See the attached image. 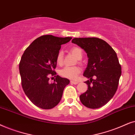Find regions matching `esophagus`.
Instances as JSON below:
<instances>
[{
  "mask_svg": "<svg viewBox=\"0 0 135 135\" xmlns=\"http://www.w3.org/2000/svg\"><path fill=\"white\" fill-rule=\"evenodd\" d=\"M78 81H71L70 83L71 84H77L78 83Z\"/></svg>",
  "mask_w": 135,
  "mask_h": 135,
  "instance_id": "obj_1",
  "label": "esophagus"
}]
</instances>
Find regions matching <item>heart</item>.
<instances>
[{
    "label": "heart",
    "instance_id": "obj_1",
    "mask_svg": "<svg viewBox=\"0 0 135 135\" xmlns=\"http://www.w3.org/2000/svg\"><path fill=\"white\" fill-rule=\"evenodd\" d=\"M71 53L76 57L77 59H81L83 56L82 49L79 47H73L70 49ZM64 58V53L62 51L59 52L57 55L56 62L58 65H62ZM80 73V69L78 66H65L62 70H61L60 74L61 76L65 78L74 80Z\"/></svg>",
    "mask_w": 135,
    "mask_h": 135
}]
</instances>
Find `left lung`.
Masks as SVG:
<instances>
[{"label": "left lung", "instance_id": "obj_1", "mask_svg": "<svg viewBox=\"0 0 135 135\" xmlns=\"http://www.w3.org/2000/svg\"><path fill=\"white\" fill-rule=\"evenodd\" d=\"M71 42L87 54L88 63L83 76L88 89L80 99L84 106L98 109L106 104L114 96L122 74L117 54L108 43L98 37L74 38ZM93 77L94 79H93Z\"/></svg>", "mask_w": 135, "mask_h": 135}]
</instances>
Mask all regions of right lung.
Segmentation results:
<instances>
[{"label":"right lung","mask_w":135,"mask_h":135,"mask_svg":"<svg viewBox=\"0 0 135 135\" xmlns=\"http://www.w3.org/2000/svg\"><path fill=\"white\" fill-rule=\"evenodd\" d=\"M72 37L43 35L36 39L25 50L19 64L23 91L37 107L51 109L60 101L65 87L70 83L67 78L56 75V58L61 45ZM56 76L50 84L49 76Z\"/></svg>","instance_id":"1"}]
</instances>
